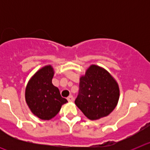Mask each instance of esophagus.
Returning a JSON list of instances; mask_svg holds the SVG:
<instances>
[{"instance_id":"34e87169","label":"esophagus","mask_w":150,"mask_h":150,"mask_svg":"<svg viewBox=\"0 0 150 150\" xmlns=\"http://www.w3.org/2000/svg\"><path fill=\"white\" fill-rule=\"evenodd\" d=\"M74 97H73L72 95H70V96L67 98V100H68V101L72 102V101H74Z\"/></svg>"}]
</instances>
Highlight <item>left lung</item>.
<instances>
[{
  "mask_svg": "<svg viewBox=\"0 0 150 150\" xmlns=\"http://www.w3.org/2000/svg\"><path fill=\"white\" fill-rule=\"evenodd\" d=\"M79 86L75 104L88 120L105 117L117 105L119 85L112 75L100 66L90 65L79 78Z\"/></svg>",
  "mask_w": 150,
  "mask_h": 150,
  "instance_id": "left-lung-1",
  "label": "left lung"
}]
</instances>
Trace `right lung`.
<instances>
[{
	"mask_svg": "<svg viewBox=\"0 0 150 150\" xmlns=\"http://www.w3.org/2000/svg\"><path fill=\"white\" fill-rule=\"evenodd\" d=\"M53 76V67L46 65L33 75L26 86V103L33 114L40 120H50L55 117L67 102L52 83Z\"/></svg>",
	"mask_w": 150,
	"mask_h": 150,
	"instance_id": "1",
	"label": "right lung"
}]
</instances>
